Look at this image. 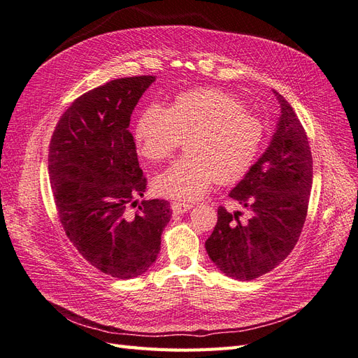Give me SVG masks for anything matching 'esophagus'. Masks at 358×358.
Listing matches in <instances>:
<instances>
[{
	"label": "esophagus",
	"mask_w": 358,
	"mask_h": 358,
	"mask_svg": "<svg viewBox=\"0 0 358 358\" xmlns=\"http://www.w3.org/2000/svg\"><path fill=\"white\" fill-rule=\"evenodd\" d=\"M192 208L191 204H188V203H182V201H173L171 203V210H173V213H185V212H188L189 209Z\"/></svg>",
	"instance_id": "34e87169"
}]
</instances>
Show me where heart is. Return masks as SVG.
<instances>
[{
    "instance_id": "b5f03b06",
    "label": "heart",
    "mask_w": 358,
    "mask_h": 358,
    "mask_svg": "<svg viewBox=\"0 0 358 358\" xmlns=\"http://www.w3.org/2000/svg\"><path fill=\"white\" fill-rule=\"evenodd\" d=\"M140 154L149 161L169 159L185 140L187 155L157 176L164 197L196 200L216 180L231 183L251 169L263 140L259 119L229 92L200 88L179 94L169 109L149 104L134 128Z\"/></svg>"
}]
</instances>
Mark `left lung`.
Wrapping results in <instances>:
<instances>
[{
  "label": "left lung",
  "instance_id": "left-lung-1",
  "mask_svg": "<svg viewBox=\"0 0 358 358\" xmlns=\"http://www.w3.org/2000/svg\"><path fill=\"white\" fill-rule=\"evenodd\" d=\"M276 131L266 152L231 189L248 212L222 206L206 251L225 276L252 280L275 268L296 246L306 221L312 188V154L296 112L279 92Z\"/></svg>",
  "mask_w": 358,
  "mask_h": 358
}]
</instances>
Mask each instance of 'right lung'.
<instances>
[{
  "label": "right lung",
  "mask_w": 358,
  "mask_h": 358,
  "mask_svg": "<svg viewBox=\"0 0 358 358\" xmlns=\"http://www.w3.org/2000/svg\"><path fill=\"white\" fill-rule=\"evenodd\" d=\"M155 76L115 79L76 99L55 127L49 176L59 221L79 254L103 273L137 278L155 263L171 218L166 200H143L131 113Z\"/></svg>",
  "instance_id": "add662e5"
}]
</instances>
